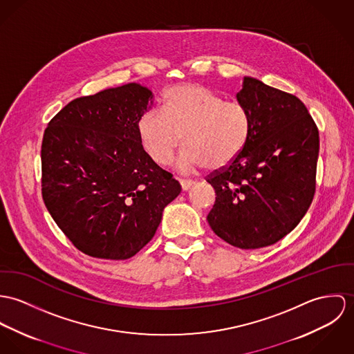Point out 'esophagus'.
<instances>
[{"mask_svg": "<svg viewBox=\"0 0 354 354\" xmlns=\"http://www.w3.org/2000/svg\"><path fill=\"white\" fill-rule=\"evenodd\" d=\"M180 186H182L183 192H189L193 187V182H190V180H180Z\"/></svg>", "mask_w": 354, "mask_h": 354, "instance_id": "34e87169", "label": "esophagus"}]
</instances>
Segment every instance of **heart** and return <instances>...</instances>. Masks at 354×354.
Wrapping results in <instances>:
<instances>
[{
  "label": "heart",
  "instance_id": "heart-1",
  "mask_svg": "<svg viewBox=\"0 0 354 354\" xmlns=\"http://www.w3.org/2000/svg\"><path fill=\"white\" fill-rule=\"evenodd\" d=\"M251 120L236 102H224L207 86L186 82L169 88L162 111L148 110L137 122L144 152L158 165H168L180 147L176 162L183 174L206 167L218 171L235 161L247 145Z\"/></svg>",
  "mask_w": 354,
  "mask_h": 354
}]
</instances>
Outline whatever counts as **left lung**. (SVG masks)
Segmentation results:
<instances>
[{"label": "left lung", "instance_id": "obj_1", "mask_svg": "<svg viewBox=\"0 0 354 354\" xmlns=\"http://www.w3.org/2000/svg\"><path fill=\"white\" fill-rule=\"evenodd\" d=\"M251 120L245 148L207 178L216 202L213 232L243 250L268 247L292 232L315 194L319 131L304 103L245 76L236 93Z\"/></svg>", "mask_w": 354, "mask_h": 354}]
</instances>
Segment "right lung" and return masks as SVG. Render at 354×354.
I'll list each match as a JSON object with an SVG mask.
<instances>
[{"mask_svg": "<svg viewBox=\"0 0 354 354\" xmlns=\"http://www.w3.org/2000/svg\"><path fill=\"white\" fill-rule=\"evenodd\" d=\"M153 93L137 82L72 100L44 130L41 196L84 254L129 259L156 234L180 194L172 175L144 152L137 122Z\"/></svg>", "mask_w": 354, "mask_h": 354, "instance_id": "right-lung-1", "label": "right lung"}]
</instances>
